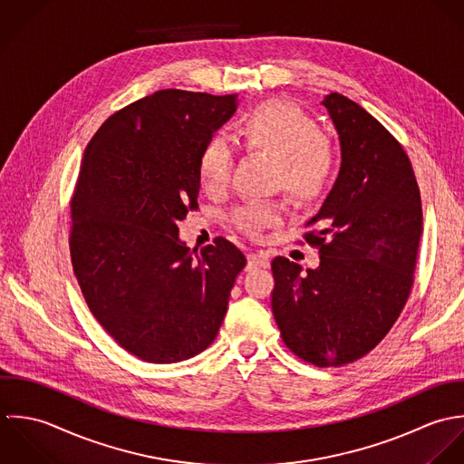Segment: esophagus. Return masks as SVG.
Masks as SVG:
<instances>
[{"label": "esophagus", "instance_id": "1", "mask_svg": "<svg viewBox=\"0 0 464 464\" xmlns=\"http://www.w3.org/2000/svg\"><path fill=\"white\" fill-rule=\"evenodd\" d=\"M267 256L264 253H251L247 255V271L253 269H260V267H267Z\"/></svg>", "mask_w": 464, "mask_h": 464}]
</instances>
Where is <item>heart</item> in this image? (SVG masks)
I'll use <instances>...</instances> for the list:
<instances>
[{"mask_svg":"<svg viewBox=\"0 0 464 464\" xmlns=\"http://www.w3.org/2000/svg\"><path fill=\"white\" fill-rule=\"evenodd\" d=\"M240 145L251 154L275 160L273 186L283 188L297 204L319 200L332 185L337 156L317 123L288 102H269L247 112L237 129ZM233 150L222 136L209 138L197 161L200 185L222 191L231 178ZM283 206L276 202L246 204L233 213V224L249 237L278 224Z\"/></svg>","mask_w":464,"mask_h":464,"instance_id":"1","label":"heart"}]
</instances>
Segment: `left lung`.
I'll use <instances>...</instances> for the list:
<instances>
[{"mask_svg": "<svg viewBox=\"0 0 464 464\" xmlns=\"http://www.w3.org/2000/svg\"><path fill=\"white\" fill-rule=\"evenodd\" d=\"M341 140V170L304 240L319 267L273 260V314L283 343L319 368L350 364L385 337L412 286L423 233L412 165L389 130L353 100L321 102Z\"/></svg>", "mask_w": 464, "mask_h": 464, "instance_id": "1", "label": "left lung"}]
</instances>
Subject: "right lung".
<instances>
[{
	"label": "right lung",
	"instance_id": "add662e5",
	"mask_svg": "<svg viewBox=\"0 0 464 464\" xmlns=\"http://www.w3.org/2000/svg\"><path fill=\"white\" fill-rule=\"evenodd\" d=\"M237 94H149L109 116L84 150L70 251L90 310L129 353L154 364L206 350L246 256L226 238L189 251L198 154L235 114Z\"/></svg>",
	"mask_w": 464,
	"mask_h": 464
}]
</instances>
